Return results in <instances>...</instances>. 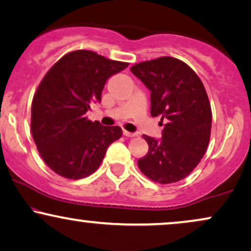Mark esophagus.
Returning <instances> with one entry per match:
<instances>
[{
  "instance_id": "34e87169",
  "label": "esophagus",
  "mask_w": 251,
  "mask_h": 251,
  "mask_svg": "<svg viewBox=\"0 0 251 251\" xmlns=\"http://www.w3.org/2000/svg\"><path fill=\"white\" fill-rule=\"evenodd\" d=\"M123 134L125 135L126 138H133V137H135L134 133H131V132H128V131H123Z\"/></svg>"
}]
</instances>
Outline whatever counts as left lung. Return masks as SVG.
Masks as SVG:
<instances>
[{"label": "left lung", "instance_id": "8db88e82", "mask_svg": "<svg viewBox=\"0 0 251 251\" xmlns=\"http://www.w3.org/2000/svg\"><path fill=\"white\" fill-rule=\"evenodd\" d=\"M151 91V116H161L160 141L143 135L149 153L138 160L140 171L154 182L167 185L185 179L201 161L212 131V108L195 71L173 57L138 63L131 68Z\"/></svg>", "mask_w": 251, "mask_h": 251}]
</instances>
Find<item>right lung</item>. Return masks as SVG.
Returning a JSON list of instances; mask_svg holds the SVG:
<instances>
[{"mask_svg": "<svg viewBox=\"0 0 251 251\" xmlns=\"http://www.w3.org/2000/svg\"><path fill=\"white\" fill-rule=\"evenodd\" d=\"M128 63L90 50L66 53L50 68L31 104V133L43 161L56 174L78 180L98 170L107 147L122 138L119 126H101L85 116L101 101L107 78Z\"/></svg>", "mask_w": 251, "mask_h": 251, "instance_id": "obj_1", "label": "right lung"}]
</instances>
